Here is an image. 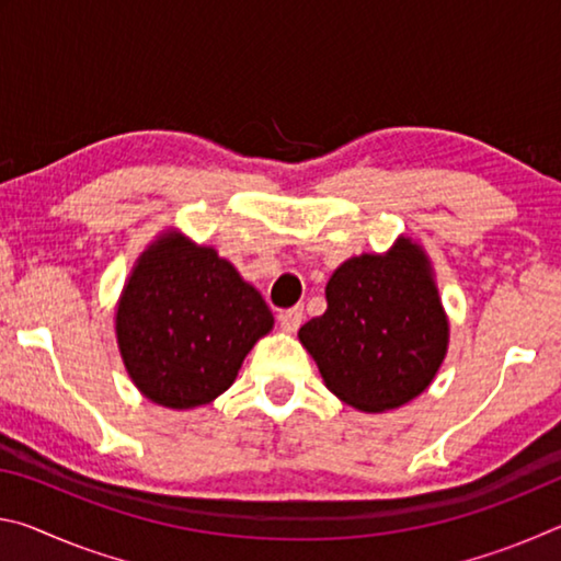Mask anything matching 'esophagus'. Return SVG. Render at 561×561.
<instances>
[{"label": "esophagus", "instance_id": "34e87169", "mask_svg": "<svg viewBox=\"0 0 561 561\" xmlns=\"http://www.w3.org/2000/svg\"><path fill=\"white\" fill-rule=\"evenodd\" d=\"M301 319H304V311H301V307H291V309H287V311H282L279 314V324H282V329L284 331H297L299 327H301Z\"/></svg>", "mask_w": 561, "mask_h": 561}]
</instances>
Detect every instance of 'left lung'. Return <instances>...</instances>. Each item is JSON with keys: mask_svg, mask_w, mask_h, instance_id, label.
Returning <instances> with one entry per match:
<instances>
[{"mask_svg": "<svg viewBox=\"0 0 561 561\" xmlns=\"http://www.w3.org/2000/svg\"><path fill=\"white\" fill-rule=\"evenodd\" d=\"M324 386L364 413L411 403L448 354L450 324L428 254L398 237L383 254H358L327 282V311L299 329Z\"/></svg>", "mask_w": 561, "mask_h": 561, "instance_id": "obj_1", "label": "left lung"}]
</instances>
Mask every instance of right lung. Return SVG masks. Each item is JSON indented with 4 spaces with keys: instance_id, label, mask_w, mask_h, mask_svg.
I'll return each mask as SVG.
<instances>
[{
    "instance_id": "right-lung-1",
    "label": "right lung",
    "mask_w": 561,
    "mask_h": 561,
    "mask_svg": "<svg viewBox=\"0 0 561 561\" xmlns=\"http://www.w3.org/2000/svg\"><path fill=\"white\" fill-rule=\"evenodd\" d=\"M274 327L262 294L215 247L163 230L133 264L116 341L133 386L173 411L213 403Z\"/></svg>"
}]
</instances>
